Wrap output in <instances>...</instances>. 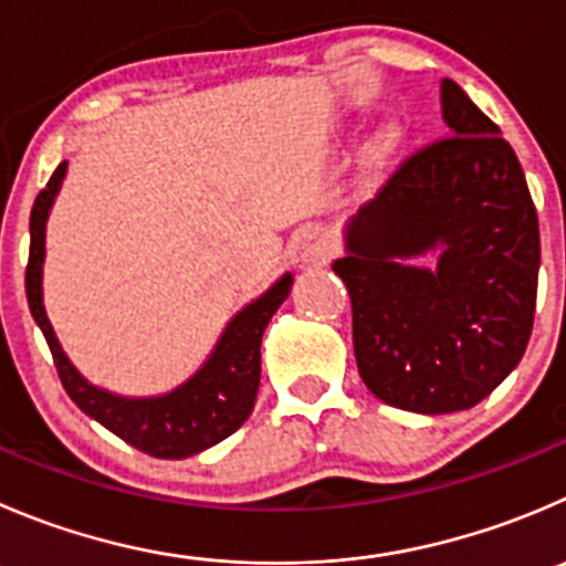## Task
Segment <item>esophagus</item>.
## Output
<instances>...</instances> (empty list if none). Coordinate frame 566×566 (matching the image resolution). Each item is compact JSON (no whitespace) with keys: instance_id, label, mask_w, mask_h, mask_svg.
<instances>
[{"instance_id":"1","label":"esophagus","mask_w":566,"mask_h":566,"mask_svg":"<svg viewBox=\"0 0 566 566\" xmlns=\"http://www.w3.org/2000/svg\"><path fill=\"white\" fill-rule=\"evenodd\" d=\"M334 256V240L332 234L323 232V229H315V232L306 234L304 245H301V260L306 265H326Z\"/></svg>"}]
</instances>
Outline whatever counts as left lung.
<instances>
[{
  "mask_svg": "<svg viewBox=\"0 0 566 566\" xmlns=\"http://www.w3.org/2000/svg\"><path fill=\"white\" fill-rule=\"evenodd\" d=\"M440 91L451 135L400 163L350 218L332 265L350 295L361 381L420 415L470 409L517 367L539 279L517 155L457 82ZM431 250L434 269L405 262Z\"/></svg>",
  "mask_w": 566,
  "mask_h": 566,
  "instance_id": "obj_1",
  "label": "left lung"
}]
</instances>
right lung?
I'll use <instances>...</instances> for the list:
<instances>
[{
  "label": "right lung",
  "instance_id": "add662e5",
  "mask_svg": "<svg viewBox=\"0 0 566 566\" xmlns=\"http://www.w3.org/2000/svg\"><path fill=\"white\" fill-rule=\"evenodd\" d=\"M65 168L69 163H60L57 171L52 174L46 188L38 193L35 205H32L30 262H27L24 276L30 312L46 337L65 392L87 417L102 422L104 429L149 457L188 459L218 446L229 434H234L254 409L256 389H260L262 334H265L273 312L290 295L293 276L284 273L265 295L240 310L223 328L216 350L201 365V370H196V376H190L171 392L157 395V398H124V395L93 387L63 354L46 310H43L41 282L43 254H46V221L54 196L65 179Z\"/></svg>",
  "mask_w": 566,
  "mask_h": 566
}]
</instances>
